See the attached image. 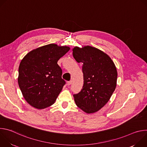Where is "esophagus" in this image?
Returning <instances> with one entry per match:
<instances>
[{
	"label": "esophagus",
	"mask_w": 147,
	"mask_h": 147,
	"mask_svg": "<svg viewBox=\"0 0 147 147\" xmlns=\"http://www.w3.org/2000/svg\"><path fill=\"white\" fill-rule=\"evenodd\" d=\"M71 84H72V81L71 80H70L69 81H67V85L68 86H70Z\"/></svg>",
	"instance_id": "esophagus-1"
}]
</instances>
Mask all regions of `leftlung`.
<instances>
[{
    "label": "left lung",
    "mask_w": 147,
    "mask_h": 147,
    "mask_svg": "<svg viewBox=\"0 0 147 147\" xmlns=\"http://www.w3.org/2000/svg\"><path fill=\"white\" fill-rule=\"evenodd\" d=\"M73 55L83 63L84 85L79 93L73 95L76 104L87 113H95L105 105L115 90L116 67L107 54L90 46L74 47Z\"/></svg>",
    "instance_id": "1"
}]
</instances>
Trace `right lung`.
Returning <instances> with one entry per match:
<instances>
[{
	"label": "right lung",
	"instance_id": "obj_1",
	"mask_svg": "<svg viewBox=\"0 0 147 147\" xmlns=\"http://www.w3.org/2000/svg\"><path fill=\"white\" fill-rule=\"evenodd\" d=\"M70 48L51 44L28 53L20 62L18 83L26 100L42 109L55 102L65 84L57 61Z\"/></svg>",
	"mask_w": 147,
	"mask_h": 147
}]
</instances>
